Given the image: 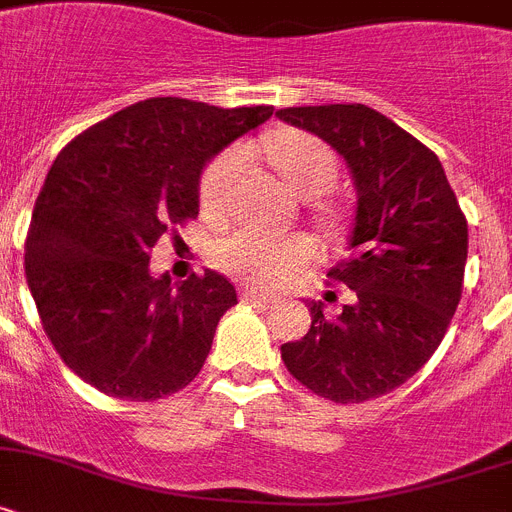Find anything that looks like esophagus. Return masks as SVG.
Here are the masks:
<instances>
[{
	"label": "esophagus",
	"instance_id": "obj_1",
	"mask_svg": "<svg viewBox=\"0 0 512 512\" xmlns=\"http://www.w3.org/2000/svg\"><path fill=\"white\" fill-rule=\"evenodd\" d=\"M242 299L244 301H257V304H270L273 301V296L265 291H260V288H252V286H244L242 288Z\"/></svg>",
	"mask_w": 512,
	"mask_h": 512
}]
</instances>
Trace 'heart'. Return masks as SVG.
Instances as JSON below:
<instances>
[{
  "mask_svg": "<svg viewBox=\"0 0 512 512\" xmlns=\"http://www.w3.org/2000/svg\"><path fill=\"white\" fill-rule=\"evenodd\" d=\"M270 162L288 188L299 195H322L337 177V159L324 141L309 133L283 131L265 146ZM244 164V149L221 151L203 170L198 201L206 216L221 219L231 206V193ZM332 216V213H324ZM317 247L306 234H273L257 226H239L213 247V262L226 273L257 286H281L306 268Z\"/></svg>",
  "mask_w": 512,
  "mask_h": 512,
  "instance_id": "b5f03b06",
  "label": "heart"
}]
</instances>
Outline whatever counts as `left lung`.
Listing matches in <instances>:
<instances>
[{
	"instance_id": "8db88e82",
	"label": "left lung",
	"mask_w": 512,
	"mask_h": 512,
	"mask_svg": "<svg viewBox=\"0 0 512 512\" xmlns=\"http://www.w3.org/2000/svg\"><path fill=\"white\" fill-rule=\"evenodd\" d=\"M345 159L358 193L350 257L327 278L353 291L340 314L311 301V327L281 345L291 376L332 402H368L438 350L464 288L466 216L425 144L366 105L283 108Z\"/></svg>"
}]
</instances>
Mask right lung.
<instances>
[{
    "mask_svg": "<svg viewBox=\"0 0 512 512\" xmlns=\"http://www.w3.org/2000/svg\"><path fill=\"white\" fill-rule=\"evenodd\" d=\"M273 115L151 97L64 146L35 201L25 278L61 361L108 397L151 402L201 373L216 324L237 304L224 275L172 283L151 247L198 216L201 172Z\"/></svg>",
    "mask_w": 512,
    "mask_h": 512,
    "instance_id": "obj_1",
    "label": "right lung"
}]
</instances>
